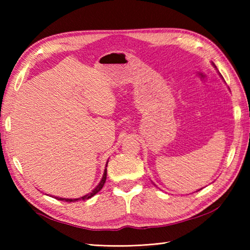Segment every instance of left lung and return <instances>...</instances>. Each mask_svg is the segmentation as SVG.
Returning a JSON list of instances; mask_svg holds the SVG:
<instances>
[{
	"mask_svg": "<svg viewBox=\"0 0 250 250\" xmlns=\"http://www.w3.org/2000/svg\"><path fill=\"white\" fill-rule=\"evenodd\" d=\"M213 65H214V66H215V67H216V65H215V64H214V63H213ZM216 68H217V67H216ZM200 190H201V189H200ZM198 191H199V190H198Z\"/></svg>",
	"mask_w": 250,
	"mask_h": 250,
	"instance_id": "obj_1",
	"label": "left lung"
}]
</instances>
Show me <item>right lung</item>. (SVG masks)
Masks as SVG:
<instances>
[{"label":"right lung","mask_w":250,"mask_h":250,"mask_svg":"<svg viewBox=\"0 0 250 250\" xmlns=\"http://www.w3.org/2000/svg\"><path fill=\"white\" fill-rule=\"evenodd\" d=\"M107 163H108V161L106 162V166H105V169H104V173H103V176H102V179H101V182L99 183V185L97 186V187H95L91 192L90 193H88V194H86V195H83V196H82V198H77V199H66V198H59V196H55V199H57V200H59V201H64V202H77V201H84V200H88V199H90V198H92L93 195H95L97 194L99 191L103 188V186H104V184H105V182H106V174H107Z\"/></svg>","instance_id":"1"}]
</instances>
